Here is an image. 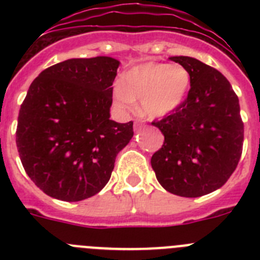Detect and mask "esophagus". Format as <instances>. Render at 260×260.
I'll return each instance as SVG.
<instances>
[{"label": "esophagus", "mask_w": 260, "mask_h": 260, "mask_svg": "<svg viewBox=\"0 0 260 260\" xmlns=\"http://www.w3.org/2000/svg\"><path fill=\"white\" fill-rule=\"evenodd\" d=\"M143 123L141 122V121H135L134 122V130L135 132H139V130H141V128H143Z\"/></svg>", "instance_id": "obj_1"}]
</instances>
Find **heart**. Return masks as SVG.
<instances>
[{
    "mask_svg": "<svg viewBox=\"0 0 260 260\" xmlns=\"http://www.w3.org/2000/svg\"><path fill=\"white\" fill-rule=\"evenodd\" d=\"M191 77L180 63L146 62L128 70L122 84L114 88V99L125 109L141 102V113L150 119L171 116L185 103Z\"/></svg>",
    "mask_w": 260,
    "mask_h": 260,
    "instance_id": "heart-1",
    "label": "heart"
}]
</instances>
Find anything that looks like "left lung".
I'll list each match as a JSON object with an SVG mask.
<instances>
[{"label": "left lung", "mask_w": 260, "mask_h": 260, "mask_svg": "<svg viewBox=\"0 0 260 260\" xmlns=\"http://www.w3.org/2000/svg\"><path fill=\"white\" fill-rule=\"evenodd\" d=\"M189 70L187 99L171 116L152 122L164 144L151 157L158 183L167 191L198 198L220 189L242 153L240 102L216 69L187 56L171 57Z\"/></svg>", "instance_id": "8db88e82"}]
</instances>
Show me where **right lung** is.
<instances>
[{
    "label": "right lung",
    "instance_id": "obj_1",
    "mask_svg": "<svg viewBox=\"0 0 260 260\" xmlns=\"http://www.w3.org/2000/svg\"><path fill=\"white\" fill-rule=\"evenodd\" d=\"M119 61L70 58L41 71L20 105L17 147L39 189L79 202L108 183L116 156L134 135L133 122L110 118Z\"/></svg>",
    "mask_w": 260,
    "mask_h": 260
}]
</instances>
